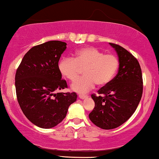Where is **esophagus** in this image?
Listing matches in <instances>:
<instances>
[{"label":"esophagus","instance_id":"esophagus-1","mask_svg":"<svg viewBox=\"0 0 159 159\" xmlns=\"http://www.w3.org/2000/svg\"><path fill=\"white\" fill-rule=\"evenodd\" d=\"M87 97H88V95H86V94H79V98L80 99H84L85 98Z\"/></svg>","mask_w":159,"mask_h":159}]
</instances>
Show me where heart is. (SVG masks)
<instances>
[{"label":"heart","mask_w":159,"mask_h":159,"mask_svg":"<svg viewBox=\"0 0 159 159\" xmlns=\"http://www.w3.org/2000/svg\"><path fill=\"white\" fill-rule=\"evenodd\" d=\"M119 66L118 58L114 55L104 54L97 48L85 47L76 51L74 58H62L58 63V70L64 77L74 82L84 69L85 76L71 86L73 90L83 93L92 89L95 83L99 86L108 84Z\"/></svg>","instance_id":"1"}]
</instances>
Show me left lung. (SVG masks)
<instances>
[{"label": "left lung", "mask_w": 159, "mask_h": 159, "mask_svg": "<svg viewBox=\"0 0 159 159\" xmlns=\"http://www.w3.org/2000/svg\"><path fill=\"white\" fill-rule=\"evenodd\" d=\"M119 57L118 74L108 84L92 94L94 107L90 120L102 129L116 128L128 120L140 103L143 94L142 71L131 53L117 44L110 43Z\"/></svg>", "instance_id": "obj_1"}]
</instances>
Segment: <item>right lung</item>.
Returning a JSON list of instances; mask_svg holds the SVG:
<instances>
[{"label": "right lung", "instance_id": "add662e5", "mask_svg": "<svg viewBox=\"0 0 159 159\" xmlns=\"http://www.w3.org/2000/svg\"><path fill=\"white\" fill-rule=\"evenodd\" d=\"M67 43L52 40L32 47L23 57L15 76L17 101L23 113L42 128L56 126L75 102V92H58L67 88L61 79L58 61Z\"/></svg>", "mask_w": 159, "mask_h": 159}]
</instances>
